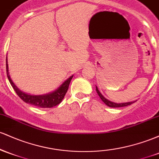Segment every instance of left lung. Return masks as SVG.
Here are the masks:
<instances>
[{
  "label": "left lung",
  "instance_id": "8db88e82",
  "mask_svg": "<svg viewBox=\"0 0 159 159\" xmlns=\"http://www.w3.org/2000/svg\"><path fill=\"white\" fill-rule=\"evenodd\" d=\"M96 92H97L98 95L99 96L100 98H101V99L103 101V102L105 103L106 105H107L108 107H125V106H128V105H132V103L134 102H125V103H115V102H113L109 101V100H107L106 98L104 97V96H102V94L101 93L99 92V90H98L97 87H96Z\"/></svg>",
  "mask_w": 159,
  "mask_h": 159
}]
</instances>
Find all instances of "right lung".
Here are the masks:
<instances>
[{
  "label": "right lung",
  "instance_id": "add662e5",
  "mask_svg": "<svg viewBox=\"0 0 159 159\" xmlns=\"http://www.w3.org/2000/svg\"><path fill=\"white\" fill-rule=\"evenodd\" d=\"M6 66H7V78H8L9 81H10V84L12 85V88L16 91L18 96H19L21 99H22L25 102L30 105H34V106L42 107V108H46V107H53L58 104H60L62 102V100L64 98L66 93L67 90H68L69 85L70 84L71 80H72L73 75L70 76L68 79H66L63 82L62 84L58 87L57 90L53 91L52 93H49L48 94L44 95H30L25 93L22 92L20 90L19 88L15 85L10 78V74H9V68L8 64H7V57L6 59Z\"/></svg>",
  "mask_w": 159,
  "mask_h": 159
}]
</instances>
